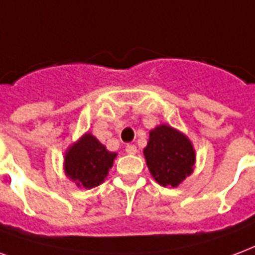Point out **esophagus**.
<instances>
[{
  "mask_svg": "<svg viewBox=\"0 0 255 255\" xmlns=\"http://www.w3.org/2000/svg\"><path fill=\"white\" fill-rule=\"evenodd\" d=\"M125 150H126V153H129V155H134V153H137V146L129 144V145H126Z\"/></svg>",
  "mask_w": 255,
  "mask_h": 255,
  "instance_id": "obj_1",
  "label": "esophagus"
}]
</instances>
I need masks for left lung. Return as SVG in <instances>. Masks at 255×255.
Masks as SVG:
<instances>
[{
	"instance_id": "1",
	"label": "left lung",
	"mask_w": 255,
	"mask_h": 255,
	"mask_svg": "<svg viewBox=\"0 0 255 255\" xmlns=\"http://www.w3.org/2000/svg\"><path fill=\"white\" fill-rule=\"evenodd\" d=\"M144 156L152 176L164 187L182 183L193 172L196 163V150L190 140L168 125L150 130Z\"/></svg>"
}]
</instances>
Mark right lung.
Wrapping results in <instances>:
<instances>
[{"label":"right lung","mask_w":255,"mask_h":255,"mask_svg":"<svg viewBox=\"0 0 255 255\" xmlns=\"http://www.w3.org/2000/svg\"><path fill=\"white\" fill-rule=\"evenodd\" d=\"M117 153L106 149L96 137L85 133L65 153V174L79 187L92 189L105 182Z\"/></svg>","instance_id":"obj_1"}]
</instances>
